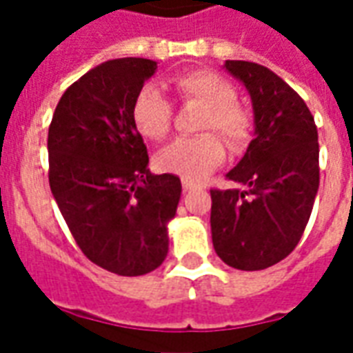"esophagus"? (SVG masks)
<instances>
[{
  "mask_svg": "<svg viewBox=\"0 0 353 353\" xmlns=\"http://www.w3.org/2000/svg\"><path fill=\"white\" fill-rule=\"evenodd\" d=\"M183 189L185 191H192V189H196V185L192 183V181H187V179H183Z\"/></svg>",
  "mask_w": 353,
  "mask_h": 353,
  "instance_id": "1",
  "label": "esophagus"
}]
</instances>
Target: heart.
<instances>
[{
  "label": "heart",
  "mask_w": 353,
  "mask_h": 353,
  "mask_svg": "<svg viewBox=\"0 0 353 353\" xmlns=\"http://www.w3.org/2000/svg\"><path fill=\"white\" fill-rule=\"evenodd\" d=\"M170 85L179 98L202 105L199 130L210 132L176 139L157 154V166L187 181H200L225 161L227 147L221 137L225 138L230 149H244L252 136V115L236 100L234 87L212 70L177 73L170 79ZM132 123L143 138L162 141L172 126V103L154 85H145L132 101Z\"/></svg>",
  "instance_id": "heart-1"
}]
</instances>
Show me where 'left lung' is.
I'll list each match as a JSON object with an SVG mask.
<instances>
[{
  "instance_id": "1",
  "label": "left lung",
  "mask_w": 353,
  "mask_h": 353,
  "mask_svg": "<svg viewBox=\"0 0 353 353\" xmlns=\"http://www.w3.org/2000/svg\"><path fill=\"white\" fill-rule=\"evenodd\" d=\"M248 88L255 138L227 174L240 189H212L215 253L238 270H263L293 252L310 219L319 187L318 128L310 109L268 68L227 60Z\"/></svg>"
}]
</instances>
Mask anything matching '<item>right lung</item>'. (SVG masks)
I'll return each instance as SVG.
<instances>
[{
    "mask_svg": "<svg viewBox=\"0 0 353 353\" xmlns=\"http://www.w3.org/2000/svg\"><path fill=\"white\" fill-rule=\"evenodd\" d=\"M157 70L147 58L96 65L68 87L49 126V183L65 225L94 265L119 276L159 268L181 181L153 176L132 101Z\"/></svg>",
    "mask_w": 353,
    "mask_h": 353,
    "instance_id": "1",
    "label": "right lung"
}]
</instances>
